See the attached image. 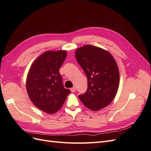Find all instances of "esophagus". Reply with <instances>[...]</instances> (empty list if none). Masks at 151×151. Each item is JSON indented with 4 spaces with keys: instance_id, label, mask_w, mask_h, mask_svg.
Instances as JSON below:
<instances>
[{
    "instance_id": "1",
    "label": "esophagus",
    "mask_w": 151,
    "mask_h": 151,
    "mask_svg": "<svg viewBox=\"0 0 151 151\" xmlns=\"http://www.w3.org/2000/svg\"><path fill=\"white\" fill-rule=\"evenodd\" d=\"M70 90H71V92H75L76 91V88H75V86H73V88H71L70 89Z\"/></svg>"
}]
</instances>
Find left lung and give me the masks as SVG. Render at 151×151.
<instances>
[{"mask_svg":"<svg viewBox=\"0 0 151 151\" xmlns=\"http://www.w3.org/2000/svg\"><path fill=\"white\" fill-rule=\"evenodd\" d=\"M75 58L85 73L88 88L78 95L88 109L98 111L108 106L114 99L119 85V71L111 54L103 49L86 45L77 49Z\"/></svg>","mask_w":151,"mask_h":151,"instance_id":"1","label":"left lung"}]
</instances>
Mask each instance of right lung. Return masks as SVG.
Masks as SVG:
<instances>
[{"label": "right lung", "mask_w": 151, "mask_h": 151, "mask_svg": "<svg viewBox=\"0 0 151 151\" xmlns=\"http://www.w3.org/2000/svg\"><path fill=\"white\" fill-rule=\"evenodd\" d=\"M66 58V51H46L39 56L29 71L27 91L36 107L54 114L64 104L70 90L65 88L60 68Z\"/></svg>", "instance_id": "add662e5"}]
</instances>
